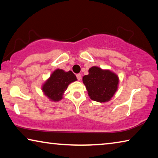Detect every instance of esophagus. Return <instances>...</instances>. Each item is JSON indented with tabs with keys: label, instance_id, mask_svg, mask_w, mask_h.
<instances>
[{
	"label": "esophagus",
	"instance_id": "esophagus-1",
	"mask_svg": "<svg viewBox=\"0 0 158 158\" xmlns=\"http://www.w3.org/2000/svg\"><path fill=\"white\" fill-rule=\"evenodd\" d=\"M77 79L79 80V81H80V80H81V74H77Z\"/></svg>",
	"mask_w": 158,
	"mask_h": 158
}]
</instances>
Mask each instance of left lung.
Masks as SVG:
<instances>
[{
  "label": "left lung",
  "instance_id": "obj_1",
  "mask_svg": "<svg viewBox=\"0 0 158 158\" xmlns=\"http://www.w3.org/2000/svg\"><path fill=\"white\" fill-rule=\"evenodd\" d=\"M118 77L113 72L96 66L90 68L89 74L83 77L90 98L99 102L111 100L118 89Z\"/></svg>",
  "mask_w": 158,
  "mask_h": 158
}]
</instances>
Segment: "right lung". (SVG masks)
I'll use <instances>...</instances> for the list:
<instances>
[{
    "mask_svg": "<svg viewBox=\"0 0 158 158\" xmlns=\"http://www.w3.org/2000/svg\"><path fill=\"white\" fill-rule=\"evenodd\" d=\"M77 80V77L72 71L65 72L63 69H56L42 85V90L49 100L58 102L63 99L68 85Z\"/></svg>",
    "mask_w": 158,
    "mask_h": 158,
    "instance_id": "right-lung-1",
    "label": "right lung"
}]
</instances>
